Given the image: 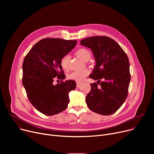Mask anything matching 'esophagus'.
<instances>
[{
	"label": "esophagus",
	"instance_id": "1",
	"mask_svg": "<svg viewBox=\"0 0 154 154\" xmlns=\"http://www.w3.org/2000/svg\"><path fill=\"white\" fill-rule=\"evenodd\" d=\"M80 85H81V82H77V87H79L80 86Z\"/></svg>",
	"mask_w": 154,
	"mask_h": 154
}]
</instances>
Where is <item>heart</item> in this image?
Instances as JSON below:
<instances>
[{"label": "heart", "mask_w": 154, "mask_h": 154, "mask_svg": "<svg viewBox=\"0 0 154 154\" xmlns=\"http://www.w3.org/2000/svg\"><path fill=\"white\" fill-rule=\"evenodd\" d=\"M77 56L80 59L85 61H88L91 59V54L90 51L86 49V48H80V49L77 50L75 52ZM70 57L69 54L65 55L63 56L60 59V66L62 68L65 70H67L69 69V63H70ZM89 70L88 69H84L82 70H79V71H74L71 72L70 74L68 75V78L70 80H75L76 82H81L84 79V78L89 74Z\"/></svg>", "instance_id": "obj_1"}]
</instances>
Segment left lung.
<instances>
[{"instance_id":"left-lung-1","label":"left lung","mask_w":154,"mask_h":154,"mask_svg":"<svg viewBox=\"0 0 154 154\" xmlns=\"http://www.w3.org/2000/svg\"><path fill=\"white\" fill-rule=\"evenodd\" d=\"M80 44L91 48L96 62L89 77L97 82L91 84L85 99L87 106L103 116L114 114L128 94L131 81L128 57L114 40L107 36L88 37L80 40ZM98 84L101 87L97 88Z\"/></svg>"}]
</instances>
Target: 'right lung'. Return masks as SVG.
<instances>
[{"instance_id":"obj_1","label":"right lung","mask_w":154,"mask_h":154,"mask_svg":"<svg viewBox=\"0 0 154 154\" xmlns=\"http://www.w3.org/2000/svg\"><path fill=\"white\" fill-rule=\"evenodd\" d=\"M77 42V40L59 38H43L24 58L22 84L32 106L45 116H54L66 110L69 103V94L76 88L73 80L56 85L53 82L66 77L60 59L75 47Z\"/></svg>"}]
</instances>
